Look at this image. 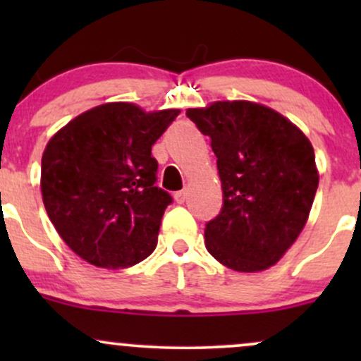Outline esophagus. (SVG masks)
<instances>
[{"label":"esophagus","instance_id":"esophagus-1","mask_svg":"<svg viewBox=\"0 0 361 361\" xmlns=\"http://www.w3.org/2000/svg\"><path fill=\"white\" fill-rule=\"evenodd\" d=\"M175 200H176V204H183V202L186 200V190H180V192H176Z\"/></svg>","mask_w":361,"mask_h":361}]
</instances>
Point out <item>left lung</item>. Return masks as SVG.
I'll use <instances>...</instances> for the list:
<instances>
[{
  "mask_svg": "<svg viewBox=\"0 0 361 361\" xmlns=\"http://www.w3.org/2000/svg\"><path fill=\"white\" fill-rule=\"evenodd\" d=\"M186 115L212 140L222 181V209L205 226L207 251L231 270H267L299 238L316 197L309 139L251 102H217Z\"/></svg>",
  "mask_w": 361,
  "mask_h": 361,
  "instance_id": "obj_1",
  "label": "left lung"
}]
</instances>
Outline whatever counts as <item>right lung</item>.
<instances>
[{
  "instance_id": "obj_1",
  "label": "right lung",
  "mask_w": 361,
  "mask_h": 361,
  "mask_svg": "<svg viewBox=\"0 0 361 361\" xmlns=\"http://www.w3.org/2000/svg\"><path fill=\"white\" fill-rule=\"evenodd\" d=\"M180 110L105 103L62 127L42 156L40 190L56 231L82 259L126 268L154 251L173 198L151 149Z\"/></svg>"
}]
</instances>
